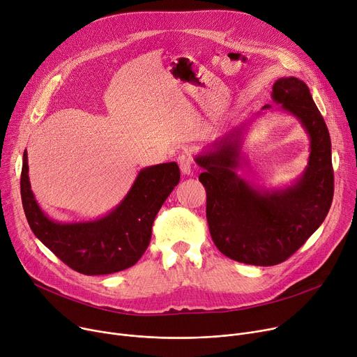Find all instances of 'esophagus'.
Instances as JSON below:
<instances>
[{
  "mask_svg": "<svg viewBox=\"0 0 357 357\" xmlns=\"http://www.w3.org/2000/svg\"><path fill=\"white\" fill-rule=\"evenodd\" d=\"M177 162H178V167L184 176L191 174V169H193V158H191L188 154L178 155Z\"/></svg>",
  "mask_w": 357,
  "mask_h": 357,
  "instance_id": "obj_1",
  "label": "esophagus"
}]
</instances>
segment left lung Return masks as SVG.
<instances>
[{
  "mask_svg": "<svg viewBox=\"0 0 357 357\" xmlns=\"http://www.w3.org/2000/svg\"><path fill=\"white\" fill-rule=\"evenodd\" d=\"M271 100L301 124L310 142L307 166L290 184L266 188L238 174L248 164L245 135L270 104L195 157L204 170L199 180L207 193L214 244L225 256L255 266L289 259L320 227L333 200L331 135L309 87L296 77H282L273 84Z\"/></svg>",
  "mask_w": 357,
  "mask_h": 357,
  "instance_id": "8db88e82",
  "label": "left lung"
}]
</instances>
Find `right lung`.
I'll return each instance as SVG.
<instances>
[{
	"label": "right lung",
	"instance_id": "1",
	"mask_svg": "<svg viewBox=\"0 0 357 357\" xmlns=\"http://www.w3.org/2000/svg\"><path fill=\"white\" fill-rule=\"evenodd\" d=\"M178 181L176 161L144 167L114 208L93 220L63 223L52 220L37 203L25 150L21 199L26 222L45 248L73 270L98 276L126 270L140 260L150 244L154 218Z\"/></svg>",
	"mask_w": 357,
	"mask_h": 357
}]
</instances>
